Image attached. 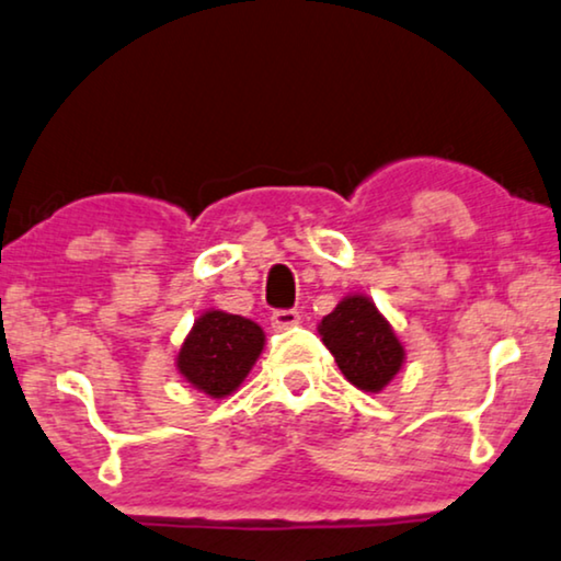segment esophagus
Returning <instances> with one entry per match:
<instances>
[{
	"mask_svg": "<svg viewBox=\"0 0 561 561\" xmlns=\"http://www.w3.org/2000/svg\"><path fill=\"white\" fill-rule=\"evenodd\" d=\"M295 325H299V312L297 310H277L272 314V328L274 330H289V328H295Z\"/></svg>",
	"mask_w": 561,
	"mask_h": 561,
	"instance_id": "obj_1",
	"label": "esophagus"
}]
</instances>
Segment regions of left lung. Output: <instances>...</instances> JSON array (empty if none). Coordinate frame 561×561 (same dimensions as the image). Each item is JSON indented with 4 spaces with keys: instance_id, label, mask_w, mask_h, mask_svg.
Wrapping results in <instances>:
<instances>
[{
    "instance_id": "left-lung-1",
    "label": "left lung",
    "mask_w": 561,
    "mask_h": 561,
    "mask_svg": "<svg viewBox=\"0 0 561 561\" xmlns=\"http://www.w3.org/2000/svg\"><path fill=\"white\" fill-rule=\"evenodd\" d=\"M318 330L337 368L360 391L378 393L401 370L404 345L368 297H343Z\"/></svg>"
}]
</instances>
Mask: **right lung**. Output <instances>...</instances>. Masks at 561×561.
I'll return each mask as SVG.
<instances>
[{
  "label": "right lung",
  "mask_w": 561,
  "mask_h": 561,
  "mask_svg": "<svg viewBox=\"0 0 561 561\" xmlns=\"http://www.w3.org/2000/svg\"><path fill=\"white\" fill-rule=\"evenodd\" d=\"M262 351L264 330L254 320L208 310L195 320L175 363L187 383L213 399H224L239 389Z\"/></svg>",
  "instance_id": "obj_1"
}]
</instances>
